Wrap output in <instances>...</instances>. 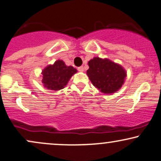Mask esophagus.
Instances as JSON below:
<instances>
[{
    "label": "esophagus",
    "mask_w": 161,
    "mask_h": 161,
    "mask_svg": "<svg viewBox=\"0 0 161 161\" xmlns=\"http://www.w3.org/2000/svg\"><path fill=\"white\" fill-rule=\"evenodd\" d=\"M84 67H83V66H82V67H78V70L79 71V72H83V71H84Z\"/></svg>",
    "instance_id": "1"
}]
</instances>
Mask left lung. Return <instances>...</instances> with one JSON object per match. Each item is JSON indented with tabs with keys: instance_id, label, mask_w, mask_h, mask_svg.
Masks as SVG:
<instances>
[{
	"instance_id": "8db88e82",
	"label": "left lung",
	"mask_w": 161,
	"mask_h": 161,
	"mask_svg": "<svg viewBox=\"0 0 161 161\" xmlns=\"http://www.w3.org/2000/svg\"><path fill=\"white\" fill-rule=\"evenodd\" d=\"M87 70L93 86L100 92L111 94L121 89L127 76V72L121 65L108 58L94 57L88 61Z\"/></svg>"
}]
</instances>
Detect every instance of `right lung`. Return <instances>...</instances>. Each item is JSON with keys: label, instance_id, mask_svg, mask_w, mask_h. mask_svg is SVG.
Segmentation results:
<instances>
[{"label": "right lung", "instance_id": "add662e5", "mask_svg": "<svg viewBox=\"0 0 161 161\" xmlns=\"http://www.w3.org/2000/svg\"><path fill=\"white\" fill-rule=\"evenodd\" d=\"M76 72L77 69L72 66H67L62 60H57L42 70V83L49 90L59 91L67 86Z\"/></svg>", "mask_w": 161, "mask_h": 161}]
</instances>
